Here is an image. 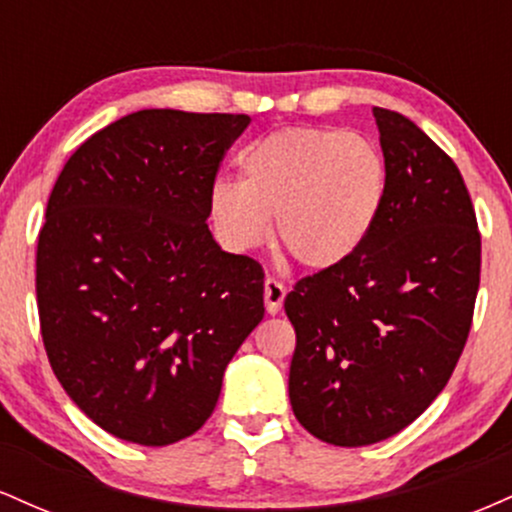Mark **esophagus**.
<instances>
[{
  "label": "esophagus",
  "instance_id": "esophagus-1",
  "mask_svg": "<svg viewBox=\"0 0 512 512\" xmlns=\"http://www.w3.org/2000/svg\"><path fill=\"white\" fill-rule=\"evenodd\" d=\"M284 298L286 286L281 284L279 279H274V276H267V279H264V308H267V313H279Z\"/></svg>",
  "mask_w": 512,
  "mask_h": 512
}]
</instances>
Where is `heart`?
<instances>
[{
    "instance_id": "obj_1",
    "label": "heart",
    "mask_w": 512,
    "mask_h": 512,
    "mask_svg": "<svg viewBox=\"0 0 512 512\" xmlns=\"http://www.w3.org/2000/svg\"><path fill=\"white\" fill-rule=\"evenodd\" d=\"M385 197L387 161L370 139L293 127L267 134L240 156V182L211 187L209 216L236 252L262 245L276 219L281 248L301 267L325 272L366 245Z\"/></svg>"
}]
</instances>
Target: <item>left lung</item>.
Listing matches in <instances>:
<instances>
[{
  "mask_svg": "<svg viewBox=\"0 0 512 512\" xmlns=\"http://www.w3.org/2000/svg\"><path fill=\"white\" fill-rule=\"evenodd\" d=\"M387 161L383 214L342 267L305 276L289 397L308 433L342 448L407 428L448 385L472 327L481 236L452 158L395 110L373 108Z\"/></svg>",
  "mask_w": 512,
  "mask_h": 512,
  "instance_id": "obj_1",
  "label": "left lung"
}]
</instances>
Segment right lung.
I'll return each instance as SVG.
<instances>
[{
  "instance_id": "add662e5",
  "label": "right lung",
  "mask_w": 512,
  "mask_h": 512,
  "mask_svg": "<svg viewBox=\"0 0 512 512\" xmlns=\"http://www.w3.org/2000/svg\"><path fill=\"white\" fill-rule=\"evenodd\" d=\"M248 115L139 110L64 163L35 257L40 334L64 392L139 445L204 426L264 317L260 262L211 236L209 192Z\"/></svg>"
}]
</instances>
